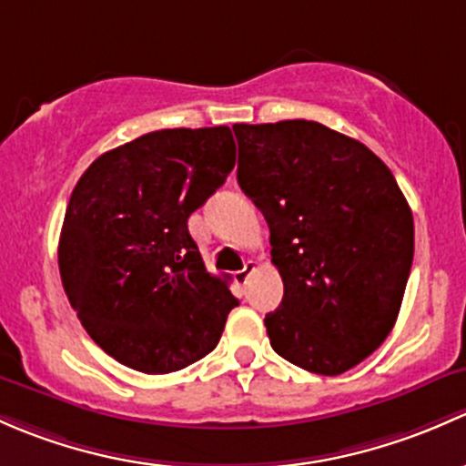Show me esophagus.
<instances>
[{
	"label": "esophagus",
	"mask_w": 466,
	"mask_h": 466,
	"mask_svg": "<svg viewBox=\"0 0 466 466\" xmlns=\"http://www.w3.org/2000/svg\"><path fill=\"white\" fill-rule=\"evenodd\" d=\"M253 271H256V262H253V260L244 262V267L239 268L238 273H235V278H238L239 285H247V280H248V278H251Z\"/></svg>",
	"instance_id": "esophagus-1"
}]
</instances>
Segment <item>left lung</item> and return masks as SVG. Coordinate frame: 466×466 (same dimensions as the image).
<instances>
[{
  "mask_svg": "<svg viewBox=\"0 0 466 466\" xmlns=\"http://www.w3.org/2000/svg\"><path fill=\"white\" fill-rule=\"evenodd\" d=\"M238 184L268 224L285 282L271 348L316 375L370 357L400 314L415 251L410 206L363 143L316 121L235 123Z\"/></svg>",
  "mask_w": 466,
  "mask_h": 466,
  "instance_id": "obj_1",
  "label": "left lung"
}]
</instances>
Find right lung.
<instances>
[{"label":"right lung","mask_w":466,"mask_h":466,"mask_svg":"<svg viewBox=\"0 0 466 466\" xmlns=\"http://www.w3.org/2000/svg\"><path fill=\"white\" fill-rule=\"evenodd\" d=\"M235 166L231 129L175 127L105 152L71 193L65 294L109 357L167 375L213 352L238 299L206 271L188 218Z\"/></svg>","instance_id":"obj_1"}]
</instances>
